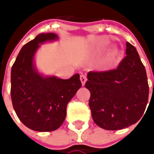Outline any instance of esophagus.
I'll list each match as a JSON object with an SVG mask.
<instances>
[{
    "label": "esophagus",
    "instance_id": "1",
    "mask_svg": "<svg viewBox=\"0 0 154 154\" xmlns=\"http://www.w3.org/2000/svg\"><path fill=\"white\" fill-rule=\"evenodd\" d=\"M80 80H81V82H82V84L84 85L85 82H86V81H87V77H86L85 75H81Z\"/></svg>",
    "mask_w": 154,
    "mask_h": 154
}]
</instances>
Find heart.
<instances>
[{"label": "heart", "instance_id": "1", "mask_svg": "<svg viewBox=\"0 0 154 154\" xmlns=\"http://www.w3.org/2000/svg\"><path fill=\"white\" fill-rule=\"evenodd\" d=\"M115 57H116V53H115V52H112V53L108 56V57H107V63L108 66L112 65V63L113 62V60L115 59Z\"/></svg>", "mask_w": 154, "mask_h": 154}]
</instances>
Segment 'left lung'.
Listing matches in <instances>:
<instances>
[{
	"label": "left lung",
	"mask_w": 154,
	"mask_h": 154,
	"mask_svg": "<svg viewBox=\"0 0 154 154\" xmlns=\"http://www.w3.org/2000/svg\"><path fill=\"white\" fill-rule=\"evenodd\" d=\"M126 56L114 70L89 72L86 88L93 121L106 130H120L139 120L148 103L146 70L136 48L126 43ZM144 116V115H143Z\"/></svg>",
	"instance_id": "left-lung-1"
}]
</instances>
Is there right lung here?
I'll return each instance as SVG.
<instances>
[{"label":"right lung","instance_id":"right-lung-1","mask_svg":"<svg viewBox=\"0 0 154 154\" xmlns=\"http://www.w3.org/2000/svg\"><path fill=\"white\" fill-rule=\"evenodd\" d=\"M58 39L54 33H41L25 44L11 72V97L14 110L21 122L30 129L51 132L61 127L66 106L82 87L77 73L69 79L43 76L34 64L40 44Z\"/></svg>","mask_w":154,"mask_h":154}]
</instances>
